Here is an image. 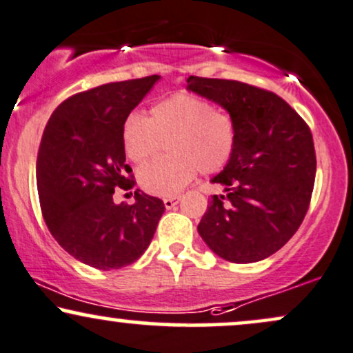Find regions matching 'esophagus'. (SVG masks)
<instances>
[{
	"instance_id": "esophagus-1",
	"label": "esophagus",
	"mask_w": 353,
	"mask_h": 353,
	"mask_svg": "<svg viewBox=\"0 0 353 353\" xmlns=\"http://www.w3.org/2000/svg\"><path fill=\"white\" fill-rule=\"evenodd\" d=\"M181 201V195H174V197H165L164 199V207L165 209H174Z\"/></svg>"
}]
</instances>
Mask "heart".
Segmentation results:
<instances>
[{"label":"heart","instance_id":"1","mask_svg":"<svg viewBox=\"0 0 353 353\" xmlns=\"http://www.w3.org/2000/svg\"><path fill=\"white\" fill-rule=\"evenodd\" d=\"M125 154L141 164L168 146L169 156L143 165L139 185L154 195H174L195 172L214 174L232 159L236 125L225 110L190 93H176L151 108L150 117L133 113L121 130Z\"/></svg>","mask_w":353,"mask_h":353}]
</instances>
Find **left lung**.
I'll list each match as a JSON object with an SVG mask.
<instances>
[{"label": "left lung", "mask_w": 353, "mask_h": 353, "mask_svg": "<svg viewBox=\"0 0 353 353\" xmlns=\"http://www.w3.org/2000/svg\"><path fill=\"white\" fill-rule=\"evenodd\" d=\"M188 83L189 90L222 105L236 125L232 159L212 179L227 194L212 197L197 230L223 260H265L298 232L311 203V130L281 97L265 88L195 75Z\"/></svg>", "instance_id": "1"}]
</instances>
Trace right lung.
Returning a JSON list of instances; mask_svg holds the SVG:
<instances>
[{
	"label": "right lung",
	"mask_w": 353,
	"mask_h": 353,
	"mask_svg": "<svg viewBox=\"0 0 353 353\" xmlns=\"http://www.w3.org/2000/svg\"><path fill=\"white\" fill-rule=\"evenodd\" d=\"M159 75L112 82L63 100L50 114L37 152V192L49 232L67 253L97 270L134 263L154 236L164 202L134 190L121 130ZM131 194V192H130Z\"/></svg>",
	"instance_id": "right-lung-1"
}]
</instances>
